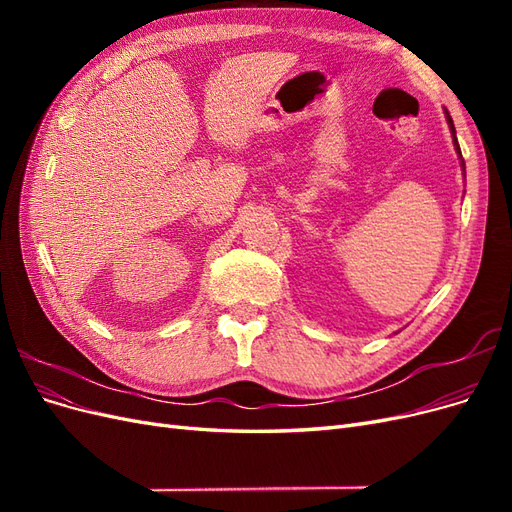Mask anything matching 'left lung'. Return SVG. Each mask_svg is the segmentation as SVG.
<instances>
[{"mask_svg": "<svg viewBox=\"0 0 512 512\" xmlns=\"http://www.w3.org/2000/svg\"><path fill=\"white\" fill-rule=\"evenodd\" d=\"M444 115H446V123H448V130H451V134H453V145H455V151H457V156H459V160H461V168L466 170V162H463V158H461V149H459V143H457V132H455V123H453V119H451V115H448V111L444 108Z\"/></svg>", "mask_w": 512, "mask_h": 512, "instance_id": "obj_1", "label": "left lung"}]
</instances>
